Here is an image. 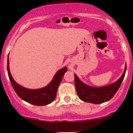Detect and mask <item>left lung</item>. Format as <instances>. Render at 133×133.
<instances>
[{
  "label": "left lung",
  "instance_id": "8db88e82",
  "mask_svg": "<svg viewBox=\"0 0 133 133\" xmlns=\"http://www.w3.org/2000/svg\"><path fill=\"white\" fill-rule=\"evenodd\" d=\"M127 70V63L123 75L117 81L103 87H92L85 84L80 80L76 74L75 75V83L77 95L80 99L87 103L92 104H101L110 100L116 94L121 84Z\"/></svg>",
  "mask_w": 133,
  "mask_h": 133
}]
</instances>
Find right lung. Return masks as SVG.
I'll return each mask as SVG.
<instances>
[{"label":"right lung","instance_id":"right-lung-1","mask_svg":"<svg viewBox=\"0 0 133 133\" xmlns=\"http://www.w3.org/2000/svg\"><path fill=\"white\" fill-rule=\"evenodd\" d=\"M7 71L9 79L14 90L18 97L24 101L36 106H44L53 101L56 97V91L64 73L67 71L66 66L58 70L53 78L44 87L41 89H30L24 87L16 83L12 77L9 68V58L7 59Z\"/></svg>","mask_w":133,"mask_h":133}]
</instances>
